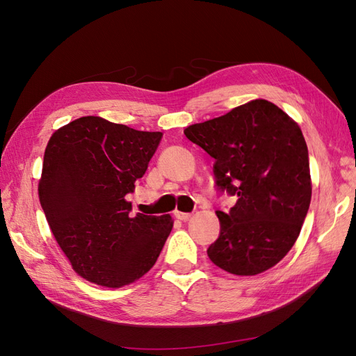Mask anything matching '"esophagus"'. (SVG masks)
Instances as JSON below:
<instances>
[{
    "mask_svg": "<svg viewBox=\"0 0 356 356\" xmlns=\"http://www.w3.org/2000/svg\"><path fill=\"white\" fill-rule=\"evenodd\" d=\"M175 217H177L179 221H187V220L191 217V213H188V212H179V211H175Z\"/></svg>",
    "mask_w": 356,
    "mask_h": 356,
    "instance_id": "1",
    "label": "esophagus"
}]
</instances>
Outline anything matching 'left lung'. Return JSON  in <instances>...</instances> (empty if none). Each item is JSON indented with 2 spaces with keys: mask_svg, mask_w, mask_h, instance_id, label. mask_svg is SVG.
Here are the masks:
<instances>
[{
  "mask_svg": "<svg viewBox=\"0 0 356 356\" xmlns=\"http://www.w3.org/2000/svg\"><path fill=\"white\" fill-rule=\"evenodd\" d=\"M213 161L218 193L236 196L217 211L209 260L252 276L277 264L296 243L312 197L309 153L298 124L275 104L255 99L184 131Z\"/></svg>",
  "mask_w": 356,
  "mask_h": 356,
  "instance_id": "obj_1",
  "label": "left lung"
}]
</instances>
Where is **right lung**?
I'll use <instances>...</instances> for the list:
<instances>
[{"instance_id":"right-lung-1","label":"right lung","mask_w":356,"mask_h":356,"mask_svg":"<svg viewBox=\"0 0 356 356\" xmlns=\"http://www.w3.org/2000/svg\"><path fill=\"white\" fill-rule=\"evenodd\" d=\"M161 136L88 115L50 138L38 184L41 208L74 270L93 284H132L163 250L170 215L134 217L124 199L144 177Z\"/></svg>"}]
</instances>
